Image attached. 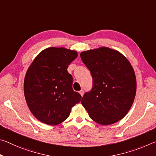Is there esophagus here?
I'll return each instance as SVG.
<instances>
[{
    "label": "esophagus",
    "mask_w": 156,
    "mask_h": 156,
    "mask_svg": "<svg viewBox=\"0 0 156 156\" xmlns=\"http://www.w3.org/2000/svg\"><path fill=\"white\" fill-rule=\"evenodd\" d=\"M84 92H85V91H84V90H81L80 91H79V93H80V95L81 96H83V94H84Z\"/></svg>",
    "instance_id": "34e87169"
}]
</instances>
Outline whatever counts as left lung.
Listing matches in <instances>:
<instances>
[{
  "label": "left lung",
  "instance_id": "left-lung-1",
  "mask_svg": "<svg viewBox=\"0 0 156 156\" xmlns=\"http://www.w3.org/2000/svg\"><path fill=\"white\" fill-rule=\"evenodd\" d=\"M80 58L93 79L91 90L83 95L81 103L98 123L117 122L135 99L137 85L131 65L119 52L107 47L82 52Z\"/></svg>",
  "mask_w": 156,
  "mask_h": 156
}]
</instances>
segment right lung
Here are the masks:
<instances>
[{
    "label": "right lung",
    "mask_w": 156,
    "mask_h": 156,
    "mask_svg": "<svg viewBox=\"0 0 156 156\" xmlns=\"http://www.w3.org/2000/svg\"><path fill=\"white\" fill-rule=\"evenodd\" d=\"M77 56L75 51L51 47L41 51L29 66L24 80L25 98L40 122L59 124L80 101L81 95L73 91V77L67 71Z\"/></svg>",
    "instance_id": "right-lung-1"
}]
</instances>
